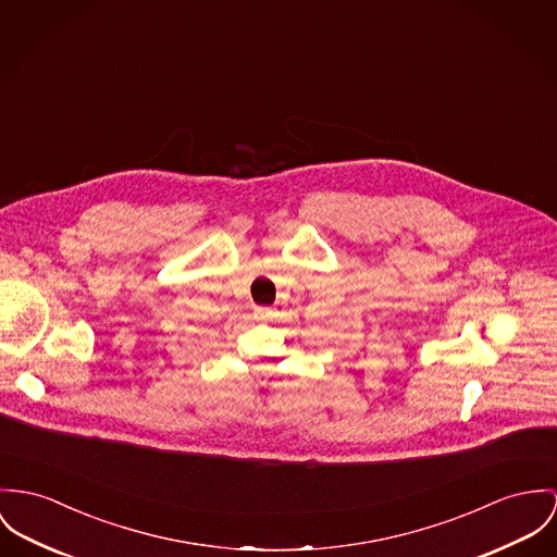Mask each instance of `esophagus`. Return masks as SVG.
<instances>
[{
	"label": "esophagus",
	"mask_w": 557,
	"mask_h": 557,
	"mask_svg": "<svg viewBox=\"0 0 557 557\" xmlns=\"http://www.w3.org/2000/svg\"><path fill=\"white\" fill-rule=\"evenodd\" d=\"M255 318H257V320L271 318V309H269V307H255Z\"/></svg>",
	"instance_id": "34e87169"
}]
</instances>
